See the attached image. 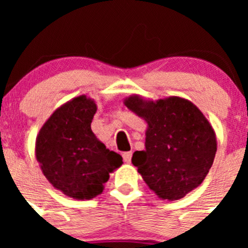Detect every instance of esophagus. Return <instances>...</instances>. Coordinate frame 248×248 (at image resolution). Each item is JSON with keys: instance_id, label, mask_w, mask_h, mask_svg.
Listing matches in <instances>:
<instances>
[{"instance_id": "1", "label": "esophagus", "mask_w": 248, "mask_h": 248, "mask_svg": "<svg viewBox=\"0 0 248 248\" xmlns=\"http://www.w3.org/2000/svg\"><path fill=\"white\" fill-rule=\"evenodd\" d=\"M122 157H124V161L126 162V163H131V159H132V152H124V155H122Z\"/></svg>"}]
</instances>
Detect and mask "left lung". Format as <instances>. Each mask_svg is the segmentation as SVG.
I'll return each mask as SVG.
<instances>
[{
    "label": "left lung",
    "mask_w": 248,
    "mask_h": 248,
    "mask_svg": "<svg viewBox=\"0 0 248 248\" xmlns=\"http://www.w3.org/2000/svg\"><path fill=\"white\" fill-rule=\"evenodd\" d=\"M124 106L147 124L145 150L132 163L161 199L179 201L199 186L214 163L217 140L211 124L191 101L131 94Z\"/></svg>",
    "instance_id": "obj_1"
}]
</instances>
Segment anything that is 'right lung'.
Returning a JSON list of instances; mask_svg holds the SVG:
<instances>
[{"label":"right lung","instance_id":"add662e5","mask_svg":"<svg viewBox=\"0 0 248 248\" xmlns=\"http://www.w3.org/2000/svg\"><path fill=\"white\" fill-rule=\"evenodd\" d=\"M97 104L85 94L62 104L36 138V158L47 181L64 196L90 201L104 189L122 157L107 149L91 129Z\"/></svg>","mask_w":248,"mask_h":248}]
</instances>
